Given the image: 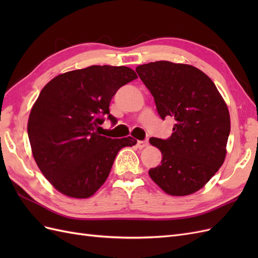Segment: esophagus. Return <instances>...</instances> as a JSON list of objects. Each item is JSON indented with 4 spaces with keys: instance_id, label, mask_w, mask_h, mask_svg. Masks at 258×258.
Here are the masks:
<instances>
[{
    "instance_id": "1",
    "label": "esophagus",
    "mask_w": 258,
    "mask_h": 258,
    "mask_svg": "<svg viewBox=\"0 0 258 258\" xmlns=\"http://www.w3.org/2000/svg\"><path fill=\"white\" fill-rule=\"evenodd\" d=\"M137 145H138L139 148H143V147L148 145V140L146 139V140H143V141H138Z\"/></svg>"
}]
</instances>
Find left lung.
<instances>
[{"mask_svg":"<svg viewBox=\"0 0 258 258\" xmlns=\"http://www.w3.org/2000/svg\"><path fill=\"white\" fill-rule=\"evenodd\" d=\"M136 71L154 97L161 119L170 116L175 120L170 138L150 139L162 159L148 174L172 196L199 190L225 160L230 132L227 105L212 80L192 66L156 61Z\"/></svg>","mask_w":258,"mask_h":258,"instance_id":"left-lung-1","label":"left lung"}]
</instances>
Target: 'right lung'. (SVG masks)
Listing matches in <instances>:
<instances>
[{"instance_id": "obj_1", "label": "right lung", "mask_w": 258, "mask_h": 258, "mask_svg": "<svg viewBox=\"0 0 258 258\" xmlns=\"http://www.w3.org/2000/svg\"><path fill=\"white\" fill-rule=\"evenodd\" d=\"M138 76L127 67L91 66L52 79L31 110L28 136L33 157L50 184L66 196L88 198L110 174L117 153L134 138L101 136L110 102Z\"/></svg>"}]
</instances>
